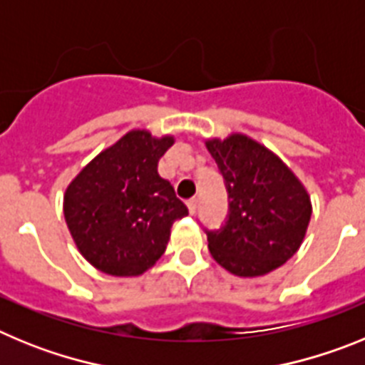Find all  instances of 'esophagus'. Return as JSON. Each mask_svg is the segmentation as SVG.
Returning a JSON list of instances; mask_svg holds the SVG:
<instances>
[{"label": "esophagus", "instance_id": "obj_1", "mask_svg": "<svg viewBox=\"0 0 365 365\" xmlns=\"http://www.w3.org/2000/svg\"><path fill=\"white\" fill-rule=\"evenodd\" d=\"M186 206H188V212L190 214H195L197 212V199L193 197V199H188V202H186Z\"/></svg>", "mask_w": 365, "mask_h": 365}]
</instances>
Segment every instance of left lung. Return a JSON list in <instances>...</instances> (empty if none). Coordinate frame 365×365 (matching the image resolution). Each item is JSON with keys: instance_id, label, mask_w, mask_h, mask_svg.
<instances>
[{"instance_id": "8db88e82", "label": "left lung", "mask_w": 365, "mask_h": 365, "mask_svg": "<svg viewBox=\"0 0 365 365\" xmlns=\"http://www.w3.org/2000/svg\"><path fill=\"white\" fill-rule=\"evenodd\" d=\"M206 148L230 199L227 225L206 232L212 257L241 278L265 276L302 247L312 214L309 192L278 155L247 135L208 138Z\"/></svg>"}]
</instances>
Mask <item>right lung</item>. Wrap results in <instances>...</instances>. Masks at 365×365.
Listing matches in <instances>:
<instances>
[{
  "instance_id": "1",
  "label": "right lung",
  "mask_w": 365,
  "mask_h": 365,
  "mask_svg": "<svg viewBox=\"0 0 365 365\" xmlns=\"http://www.w3.org/2000/svg\"><path fill=\"white\" fill-rule=\"evenodd\" d=\"M172 135L131 130L82 168L63 193L74 245L100 272L131 278L157 263L177 219L188 215L159 160Z\"/></svg>"
}]
</instances>
